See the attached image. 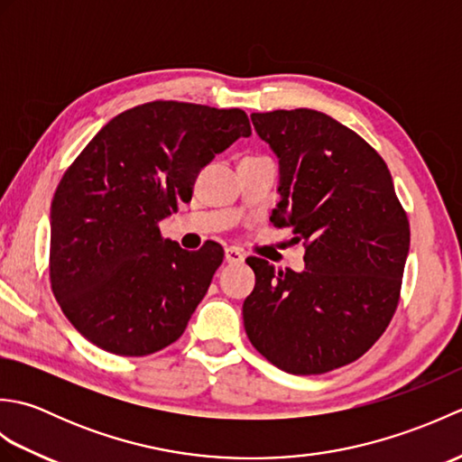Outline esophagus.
<instances>
[{
  "label": "esophagus",
  "instance_id": "1",
  "mask_svg": "<svg viewBox=\"0 0 462 462\" xmlns=\"http://www.w3.org/2000/svg\"><path fill=\"white\" fill-rule=\"evenodd\" d=\"M226 262L228 263H242L244 262V254H242V250L240 248H236V246H230V248H226Z\"/></svg>",
  "mask_w": 462,
  "mask_h": 462
}]
</instances>
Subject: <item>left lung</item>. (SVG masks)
Masks as SVG:
<instances>
[{"mask_svg": "<svg viewBox=\"0 0 462 462\" xmlns=\"http://www.w3.org/2000/svg\"><path fill=\"white\" fill-rule=\"evenodd\" d=\"M280 159L272 222L303 242L306 270L248 258V339L278 369L319 375L359 359L397 310L409 220L385 161L357 133L311 109L252 113Z\"/></svg>", "mask_w": 462, "mask_h": 462, "instance_id": "obj_1", "label": "left lung"}]
</instances>
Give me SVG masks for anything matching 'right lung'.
Wrapping results in <instances>:
<instances>
[{
    "label": "right lung",
    "instance_id": "1",
    "mask_svg": "<svg viewBox=\"0 0 462 462\" xmlns=\"http://www.w3.org/2000/svg\"><path fill=\"white\" fill-rule=\"evenodd\" d=\"M250 134L242 109L152 101L116 115L69 166L51 202L49 278L85 339L143 357L182 336L224 250L186 252L159 222L190 202L216 154Z\"/></svg>",
    "mask_w": 462,
    "mask_h": 462
}]
</instances>
